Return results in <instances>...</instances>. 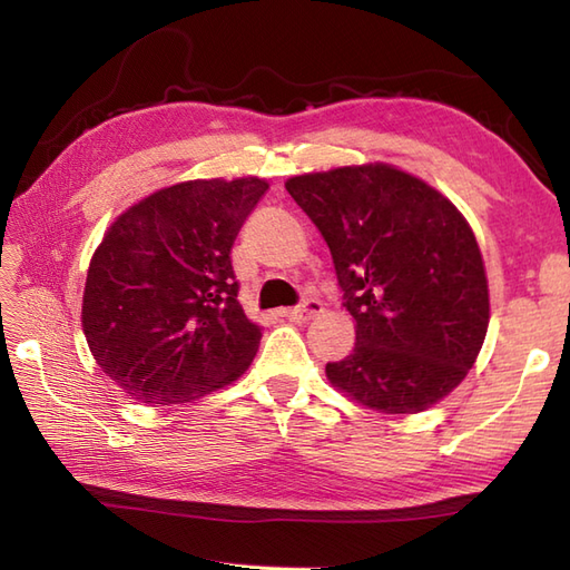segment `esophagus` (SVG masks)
Instances as JSON below:
<instances>
[{"mask_svg":"<svg viewBox=\"0 0 570 570\" xmlns=\"http://www.w3.org/2000/svg\"><path fill=\"white\" fill-rule=\"evenodd\" d=\"M321 313H323L321 301L318 298H306L301 306L284 311V316L288 321H294V323H308V321H313L316 316H321Z\"/></svg>","mask_w":570,"mask_h":570,"instance_id":"obj_1","label":"esophagus"}]
</instances>
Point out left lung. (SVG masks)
Instances as JSON below:
<instances>
[{
	"mask_svg": "<svg viewBox=\"0 0 570 570\" xmlns=\"http://www.w3.org/2000/svg\"><path fill=\"white\" fill-rule=\"evenodd\" d=\"M331 247L355 347L328 362L337 390L382 414H419L475 365L490 323L478 239L455 205L390 164L286 180Z\"/></svg>",
	"mask_w": 570,
	"mask_h": 570,
	"instance_id": "1",
	"label": "left lung"
}]
</instances>
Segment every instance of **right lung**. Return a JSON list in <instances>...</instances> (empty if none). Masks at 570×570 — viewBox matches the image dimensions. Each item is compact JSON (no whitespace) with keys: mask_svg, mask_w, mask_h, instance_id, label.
<instances>
[{"mask_svg":"<svg viewBox=\"0 0 570 570\" xmlns=\"http://www.w3.org/2000/svg\"><path fill=\"white\" fill-rule=\"evenodd\" d=\"M264 178H198L151 193L107 229L90 259L82 333L100 370L149 406L233 384L262 328L242 311L229 262Z\"/></svg>","mask_w":570,"mask_h":570,"instance_id":"right-lung-1","label":"right lung"}]
</instances>
